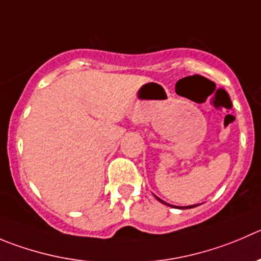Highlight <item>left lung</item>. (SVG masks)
<instances>
[{
    "instance_id": "8db88e82",
    "label": "left lung",
    "mask_w": 261,
    "mask_h": 261,
    "mask_svg": "<svg viewBox=\"0 0 261 261\" xmlns=\"http://www.w3.org/2000/svg\"><path fill=\"white\" fill-rule=\"evenodd\" d=\"M156 198H158V200L160 201V202H163V203H166V202H164L163 200H160V198H159V197H156ZM166 205H169V203H166ZM195 206H197V205H191V206H186V207H183V209H190V207H195ZM180 209H182V207H180Z\"/></svg>"
}]
</instances>
